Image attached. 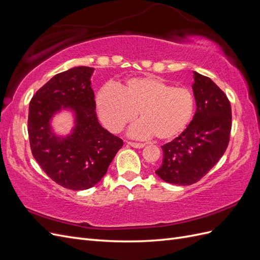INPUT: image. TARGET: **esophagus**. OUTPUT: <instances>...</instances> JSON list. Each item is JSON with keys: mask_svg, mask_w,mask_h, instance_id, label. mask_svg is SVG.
<instances>
[{"mask_svg": "<svg viewBox=\"0 0 260 260\" xmlns=\"http://www.w3.org/2000/svg\"><path fill=\"white\" fill-rule=\"evenodd\" d=\"M128 145H130L132 147H136V148H143L145 146V144H143V143H137V142H128Z\"/></svg>", "mask_w": 260, "mask_h": 260, "instance_id": "esophagus-1", "label": "esophagus"}]
</instances>
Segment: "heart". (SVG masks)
Here are the masks:
<instances>
[{"label": "heart", "mask_w": 260, "mask_h": 260, "mask_svg": "<svg viewBox=\"0 0 260 260\" xmlns=\"http://www.w3.org/2000/svg\"><path fill=\"white\" fill-rule=\"evenodd\" d=\"M96 106L108 130L121 131L139 112L141 120L129 129L131 137L169 140L191 122L195 99L183 86H172L160 77L142 76L129 78L119 88L103 86L98 93Z\"/></svg>", "instance_id": "1"}]
</instances>
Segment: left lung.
<instances>
[{
    "label": "left lung",
    "mask_w": 260,
    "mask_h": 260,
    "mask_svg": "<svg viewBox=\"0 0 260 260\" xmlns=\"http://www.w3.org/2000/svg\"><path fill=\"white\" fill-rule=\"evenodd\" d=\"M196 112L179 137L164 144L161 166L155 172L165 182H198L221 158L229 144L231 105L210 78L194 72L192 85Z\"/></svg>",
    "instance_id": "8db88e82"
}]
</instances>
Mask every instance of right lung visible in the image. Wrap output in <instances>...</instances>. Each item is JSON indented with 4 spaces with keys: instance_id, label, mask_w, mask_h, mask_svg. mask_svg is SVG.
I'll return each mask as SVG.
<instances>
[{
    "instance_id": "obj_1",
    "label": "right lung",
    "mask_w": 260,
    "mask_h": 260,
    "mask_svg": "<svg viewBox=\"0 0 260 260\" xmlns=\"http://www.w3.org/2000/svg\"><path fill=\"white\" fill-rule=\"evenodd\" d=\"M94 68L79 66L55 75L31 99L28 135L31 152L44 172L69 190H86L105 176L122 140L99 122L91 88ZM62 110L73 114L66 136L53 131L52 117Z\"/></svg>"
}]
</instances>
